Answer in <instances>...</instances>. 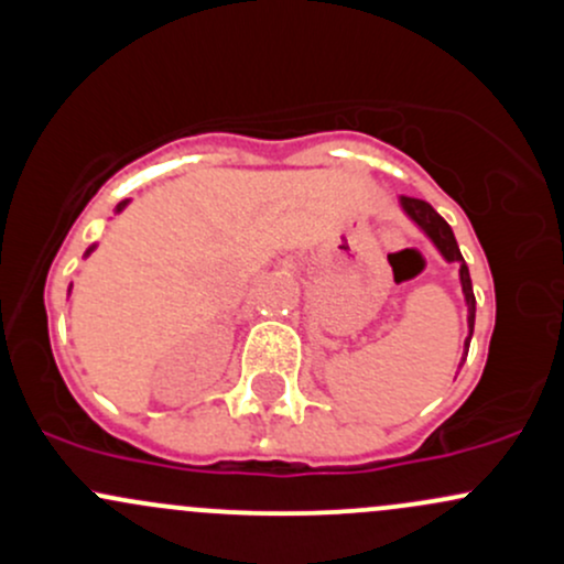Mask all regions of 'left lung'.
I'll list each match as a JSON object with an SVG mask.
<instances>
[{
	"mask_svg": "<svg viewBox=\"0 0 564 564\" xmlns=\"http://www.w3.org/2000/svg\"><path fill=\"white\" fill-rule=\"evenodd\" d=\"M402 210L424 229V235L435 242L437 251L446 257V262H459V281H462V292H465V302H467V327H470V335H467L465 348L470 346V337H473V324H476V294H473V283H470V270H467L465 259H462L459 246H456L452 227L437 216V210L430 203L416 197H400ZM467 357V351H465Z\"/></svg>",
	"mask_w": 564,
	"mask_h": 564,
	"instance_id": "1",
	"label": "left lung"
}]
</instances>
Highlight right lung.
Here are the masks:
<instances>
[{"instance_id": "right-lung-1", "label": "right lung", "mask_w": 564, "mask_h": 564, "mask_svg": "<svg viewBox=\"0 0 564 564\" xmlns=\"http://www.w3.org/2000/svg\"><path fill=\"white\" fill-rule=\"evenodd\" d=\"M123 205H127V199H123V203L116 207V213H121V210H123ZM91 251H94V246H91V248H88V251H86V257H88V253H91Z\"/></svg>"}]
</instances>
